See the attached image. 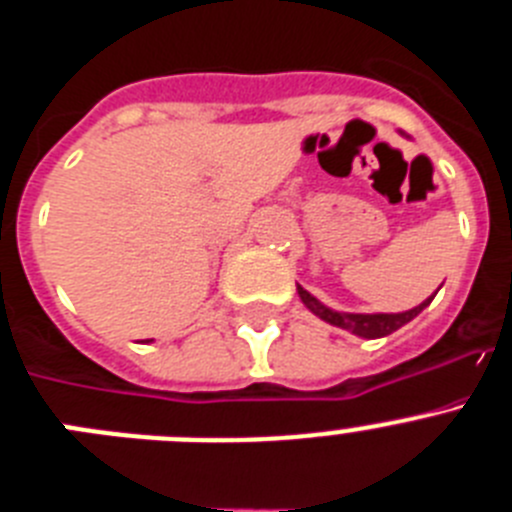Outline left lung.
<instances>
[{
  "label": "left lung",
  "instance_id": "obj_1",
  "mask_svg": "<svg viewBox=\"0 0 512 512\" xmlns=\"http://www.w3.org/2000/svg\"><path fill=\"white\" fill-rule=\"evenodd\" d=\"M297 292H300L302 302H305L307 307H310L318 318H323L325 323L330 325H338V328L343 330H351L354 336H361V338H382V336H390V333H395L397 328H402L405 323H410V320L418 315L420 310H423L425 305H431V300L420 302L418 307H413V310L408 312H377V315H356V312H336L330 310V307L320 305L315 297L307 292V289H302L300 284H297Z\"/></svg>",
  "mask_w": 512,
  "mask_h": 512
}]
</instances>
